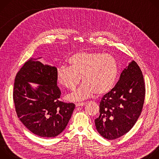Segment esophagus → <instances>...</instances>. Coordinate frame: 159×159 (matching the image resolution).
<instances>
[{
	"mask_svg": "<svg viewBox=\"0 0 159 159\" xmlns=\"http://www.w3.org/2000/svg\"><path fill=\"white\" fill-rule=\"evenodd\" d=\"M85 104H86L85 102H81V103H76V104H75V106H76V107H79V106H85Z\"/></svg>",
	"mask_w": 159,
	"mask_h": 159,
	"instance_id": "obj_1",
	"label": "esophagus"
}]
</instances>
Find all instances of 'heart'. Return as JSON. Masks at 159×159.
Returning <instances> with one entry per match:
<instances>
[{
  "label": "heart",
  "instance_id": "1",
  "mask_svg": "<svg viewBox=\"0 0 159 159\" xmlns=\"http://www.w3.org/2000/svg\"><path fill=\"white\" fill-rule=\"evenodd\" d=\"M69 67L58 66L56 72L58 84L73 90L82 80L80 86L66 96L68 100L80 101L97 94L104 95L115 87L119 66L112 55L96 52H79L67 60Z\"/></svg>",
  "mask_w": 159,
  "mask_h": 159
}]
</instances>
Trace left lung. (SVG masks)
<instances>
[{"mask_svg": "<svg viewBox=\"0 0 159 159\" xmlns=\"http://www.w3.org/2000/svg\"><path fill=\"white\" fill-rule=\"evenodd\" d=\"M145 95L142 72L133 60L123 70L116 86L100 102V115L95 120L98 133L107 140L128 133L141 114Z\"/></svg>", "mask_w": 159, "mask_h": 159, "instance_id": "1", "label": "left lung"}]
</instances>
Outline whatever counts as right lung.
<instances>
[{
	"instance_id": "add662e5",
	"label": "right lung",
	"mask_w": 159,
	"mask_h": 159,
	"mask_svg": "<svg viewBox=\"0 0 159 159\" xmlns=\"http://www.w3.org/2000/svg\"><path fill=\"white\" fill-rule=\"evenodd\" d=\"M38 58L27 61L17 72L13 99L17 115L32 133L41 137L60 134L69 123L75 104L58 100L57 67L44 65ZM30 83L38 84L33 88Z\"/></svg>"
}]
</instances>
